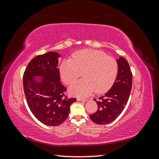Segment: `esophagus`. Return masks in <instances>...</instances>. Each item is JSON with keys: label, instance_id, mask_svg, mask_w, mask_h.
Masks as SVG:
<instances>
[{"label": "esophagus", "instance_id": "1", "mask_svg": "<svg viewBox=\"0 0 159 159\" xmlns=\"http://www.w3.org/2000/svg\"><path fill=\"white\" fill-rule=\"evenodd\" d=\"M77 100L79 101V102H86V101H87V99H84V98H77Z\"/></svg>", "mask_w": 159, "mask_h": 159}]
</instances>
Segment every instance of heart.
<instances>
[{"label": "heart", "instance_id": "obj_1", "mask_svg": "<svg viewBox=\"0 0 159 159\" xmlns=\"http://www.w3.org/2000/svg\"><path fill=\"white\" fill-rule=\"evenodd\" d=\"M73 59H66L60 66L61 78L69 85L83 74V79L70 87V92L79 97H87L95 90L98 93L107 91L116 79L118 66L113 57L96 50L84 49L75 52Z\"/></svg>", "mask_w": 159, "mask_h": 159}]
</instances>
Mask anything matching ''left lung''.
<instances>
[{
  "label": "left lung",
  "mask_w": 159,
  "mask_h": 159,
  "mask_svg": "<svg viewBox=\"0 0 159 159\" xmlns=\"http://www.w3.org/2000/svg\"><path fill=\"white\" fill-rule=\"evenodd\" d=\"M118 72L116 80L105 95L94 100L98 104L97 111L89 115L96 124L106 125L113 122L125 107L132 88V73L128 61L120 56L117 59Z\"/></svg>",
  "instance_id": "8db88e82"
}]
</instances>
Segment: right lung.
<instances>
[{
  "label": "right lung",
  "instance_id": "obj_1",
  "mask_svg": "<svg viewBox=\"0 0 159 159\" xmlns=\"http://www.w3.org/2000/svg\"><path fill=\"white\" fill-rule=\"evenodd\" d=\"M58 53L37 56L28 64L23 75V87L31 112L48 126H57L68 118L75 98H67L60 82Z\"/></svg>",
  "mask_w": 159,
  "mask_h": 159
}]
</instances>
